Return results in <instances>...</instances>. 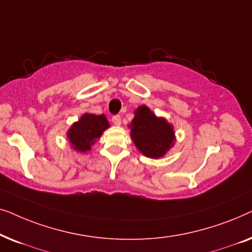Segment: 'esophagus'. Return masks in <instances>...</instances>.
<instances>
[{
    "label": "esophagus",
    "mask_w": 252,
    "mask_h": 252,
    "mask_svg": "<svg viewBox=\"0 0 252 252\" xmlns=\"http://www.w3.org/2000/svg\"><path fill=\"white\" fill-rule=\"evenodd\" d=\"M112 123H113V125L120 126V124H122V118H120V116H113Z\"/></svg>",
    "instance_id": "1"
}]
</instances>
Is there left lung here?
Returning a JSON list of instances; mask_svg holds the SVG:
<instances>
[{
	"label": "left lung",
	"mask_w": 252,
	"mask_h": 252,
	"mask_svg": "<svg viewBox=\"0 0 252 252\" xmlns=\"http://www.w3.org/2000/svg\"><path fill=\"white\" fill-rule=\"evenodd\" d=\"M134 115L128 127L135 147L147 157H163L174 146L173 126L163 117H157L146 105L139 106Z\"/></svg>",
	"instance_id": "1"
}]
</instances>
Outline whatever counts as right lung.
I'll return each mask as SVG.
<instances>
[{"instance_id": "add662e5", "label": "right lung", "mask_w": 252, "mask_h": 252, "mask_svg": "<svg viewBox=\"0 0 252 252\" xmlns=\"http://www.w3.org/2000/svg\"><path fill=\"white\" fill-rule=\"evenodd\" d=\"M109 127L110 124L104 115L96 116L93 113H85L70 127L66 136L75 151L86 153L91 150L96 140L99 139Z\"/></svg>"}]
</instances>
